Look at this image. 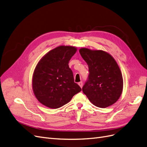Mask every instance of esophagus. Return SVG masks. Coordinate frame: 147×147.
Segmentation results:
<instances>
[{
	"label": "esophagus",
	"mask_w": 147,
	"mask_h": 147,
	"mask_svg": "<svg viewBox=\"0 0 147 147\" xmlns=\"http://www.w3.org/2000/svg\"><path fill=\"white\" fill-rule=\"evenodd\" d=\"M78 85L80 86V88H82V86H83V82H80L78 83Z\"/></svg>",
	"instance_id": "34e87169"
}]
</instances>
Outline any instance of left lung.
<instances>
[{
  "label": "left lung",
  "instance_id": "left-lung-1",
  "mask_svg": "<svg viewBox=\"0 0 147 147\" xmlns=\"http://www.w3.org/2000/svg\"><path fill=\"white\" fill-rule=\"evenodd\" d=\"M79 53L88 65L90 73L82 87L84 93L97 107L115 104L123 90L122 75L115 59L102 50L82 48Z\"/></svg>",
  "mask_w": 147,
  "mask_h": 147
}]
</instances>
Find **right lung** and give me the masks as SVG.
<instances>
[{
  "label": "right lung",
  "mask_w": 147,
  "mask_h": 147,
  "mask_svg": "<svg viewBox=\"0 0 147 147\" xmlns=\"http://www.w3.org/2000/svg\"><path fill=\"white\" fill-rule=\"evenodd\" d=\"M77 48L59 46L47 53L36 65L32 76L34 94L42 104L56 109L69 102L81 91L74 82L68 63Z\"/></svg>",
  "instance_id": "1"
}]
</instances>
